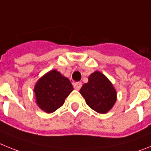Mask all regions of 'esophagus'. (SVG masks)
<instances>
[{
	"mask_svg": "<svg viewBox=\"0 0 151 151\" xmlns=\"http://www.w3.org/2000/svg\"><path fill=\"white\" fill-rule=\"evenodd\" d=\"M82 82H76V83L73 84V87H74L75 89H76V90H79L82 87Z\"/></svg>",
	"mask_w": 151,
	"mask_h": 151,
	"instance_id": "obj_1",
	"label": "esophagus"
}]
</instances>
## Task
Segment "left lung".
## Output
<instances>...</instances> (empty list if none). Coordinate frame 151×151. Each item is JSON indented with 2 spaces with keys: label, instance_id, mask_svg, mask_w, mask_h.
<instances>
[{
  "label": "left lung",
  "instance_id": "8db88e82",
  "mask_svg": "<svg viewBox=\"0 0 151 151\" xmlns=\"http://www.w3.org/2000/svg\"><path fill=\"white\" fill-rule=\"evenodd\" d=\"M79 92L89 107L101 114L110 111L117 100L113 85L100 71H94L89 76L88 82L82 85Z\"/></svg>",
  "mask_w": 151,
  "mask_h": 151
}]
</instances>
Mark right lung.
I'll use <instances>...</instances> for the list:
<instances>
[{
  "label": "right lung",
  "instance_id": "1",
  "mask_svg": "<svg viewBox=\"0 0 151 151\" xmlns=\"http://www.w3.org/2000/svg\"><path fill=\"white\" fill-rule=\"evenodd\" d=\"M73 91L69 79L53 69L45 73L36 82L34 88L35 102L41 110L54 113L62 106L65 99Z\"/></svg>",
  "mask_w": 151,
  "mask_h": 151
}]
</instances>
